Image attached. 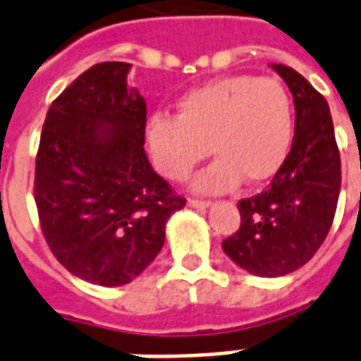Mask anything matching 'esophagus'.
I'll use <instances>...</instances> for the list:
<instances>
[{
	"instance_id": "34e87169",
	"label": "esophagus",
	"mask_w": 361,
	"mask_h": 361,
	"mask_svg": "<svg viewBox=\"0 0 361 361\" xmlns=\"http://www.w3.org/2000/svg\"><path fill=\"white\" fill-rule=\"evenodd\" d=\"M188 207L189 208H197V210H204V208L210 207V202H208V201H199V199H189Z\"/></svg>"
}]
</instances>
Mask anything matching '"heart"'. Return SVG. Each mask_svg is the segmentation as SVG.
I'll return each instance as SVG.
<instances>
[{"label":"heart","instance_id":"obj_1","mask_svg":"<svg viewBox=\"0 0 361 361\" xmlns=\"http://www.w3.org/2000/svg\"><path fill=\"white\" fill-rule=\"evenodd\" d=\"M293 141V106L277 80L226 76L195 87L178 101V116L159 113L145 122L154 166L185 181L208 154L216 160L195 180V191L218 195L239 181L262 183L281 168Z\"/></svg>","mask_w":361,"mask_h":361}]
</instances>
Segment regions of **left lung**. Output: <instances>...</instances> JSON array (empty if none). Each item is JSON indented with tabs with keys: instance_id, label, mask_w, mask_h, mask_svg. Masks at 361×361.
I'll list each match as a JSON object with an SVG mask.
<instances>
[{
	"instance_id": "1",
	"label": "left lung",
	"mask_w": 361,
	"mask_h": 361,
	"mask_svg": "<svg viewBox=\"0 0 361 361\" xmlns=\"http://www.w3.org/2000/svg\"><path fill=\"white\" fill-rule=\"evenodd\" d=\"M271 68L293 93V145L268 189L239 201L241 226L221 243L239 268L260 277L287 276L316 255L341 191V157L327 101L295 68Z\"/></svg>"
}]
</instances>
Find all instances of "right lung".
<instances>
[{"label":"right lung","mask_w":361,"mask_h":361,"mask_svg":"<svg viewBox=\"0 0 361 361\" xmlns=\"http://www.w3.org/2000/svg\"><path fill=\"white\" fill-rule=\"evenodd\" d=\"M130 63H99L49 106L34 195L51 252L72 276L118 287L143 274L185 207L149 164L147 106Z\"/></svg>","instance_id":"add662e5"}]
</instances>
